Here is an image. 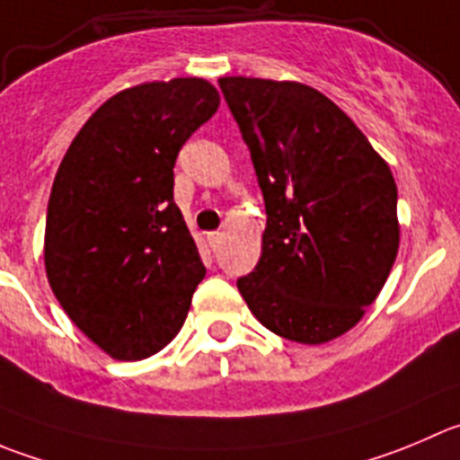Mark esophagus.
I'll return each instance as SVG.
<instances>
[{"instance_id":"obj_1","label":"esophagus","mask_w":460,"mask_h":460,"mask_svg":"<svg viewBox=\"0 0 460 460\" xmlns=\"http://www.w3.org/2000/svg\"><path fill=\"white\" fill-rule=\"evenodd\" d=\"M208 243H209V248H212V251H217V248L223 243V233H209L208 234Z\"/></svg>"}]
</instances>
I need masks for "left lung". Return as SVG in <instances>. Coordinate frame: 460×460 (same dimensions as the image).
<instances>
[{
  "label": "left lung",
  "instance_id": "left-lung-1",
  "mask_svg": "<svg viewBox=\"0 0 460 460\" xmlns=\"http://www.w3.org/2000/svg\"><path fill=\"white\" fill-rule=\"evenodd\" d=\"M251 148L266 230L255 270L237 279L273 334L321 345L375 303L400 248L397 185L352 119L296 81L223 76Z\"/></svg>",
  "mask_w": 460,
  "mask_h": 460
}]
</instances>
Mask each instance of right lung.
I'll list each match as a JSON object with an SVG mask.
<instances>
[{
    "label": "right lung",
    "instance_id": "right-lung-1",
    "mask_svg": "<svg viewBox=\"0 0 460 460\" xmlns=\"http://www.w3.org/2000/svg\"><path fill=\"white\" fill-rule=\"evenodd\" d=\"M218 102L217 87L196 76L121 90L60 162L47 208V279L74 325L112 358L160 352L205 278L173 203V164Z\"/></svg>",
    "mask_w": 460,
    "mask_h": 460
}]
</instances>
